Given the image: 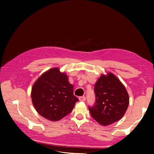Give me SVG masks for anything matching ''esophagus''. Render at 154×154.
I'll list each match as a JSON object with an SVG mask.
<instances>
[{"label":"esophagus","instance_id":"34e87169","mask_svg":"<svg viewBox=\"0 0 154 154\" xmlns=\"http://www.w3.org/2000/svg\"><path fill=\"white\" fill-rule=\"evenodd\" d=\"M79 99L80 101H85L86 100V97L85 96H81Z\"/></svg>","mask_w":154,"mask_h":154}]
</instances>
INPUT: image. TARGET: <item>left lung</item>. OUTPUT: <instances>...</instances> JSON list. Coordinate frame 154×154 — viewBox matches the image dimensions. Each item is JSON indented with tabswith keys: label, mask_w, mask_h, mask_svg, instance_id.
I'll use <instances>...</instances> for the list:
<instances>
[{
	"label": "left lung",
	"mask_w": 154,
	"mask_h": 154,
	"mask_svg": "<svg viewBox=\"0 0 154 154\" xmlns=\"http://www.w3.org/2000/svg\"><path fill=\"white\" fill-rule=\"evenodd\" d=\"M96 103L89 107L91 116L106 126L119 121L125 113L129 96L119 79L113 73L102 74L94 85Z\"/></svg>",
	"instance_id": "1"
}]
</instances>
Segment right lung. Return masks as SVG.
Wrapping results in <instances>:
<instances>
[{
	"mask_svg": "<svg viewBox=\"0 0 154 154\" xmlns=\"http://www.w3.org/2000/svg\"><path fill=\"white\" fill-rule=\"evenodd\" d=\"M73 85L65 72L54 68L44 72L34 83L31 97L36 112L43 118L57 121L71 112L79 101Z\"/></svg>",
	"mask_w": 154,
	"mask_h": 154,
	"instance_id": "obj_1",
	"label": "right lung"
}]
</instances>
